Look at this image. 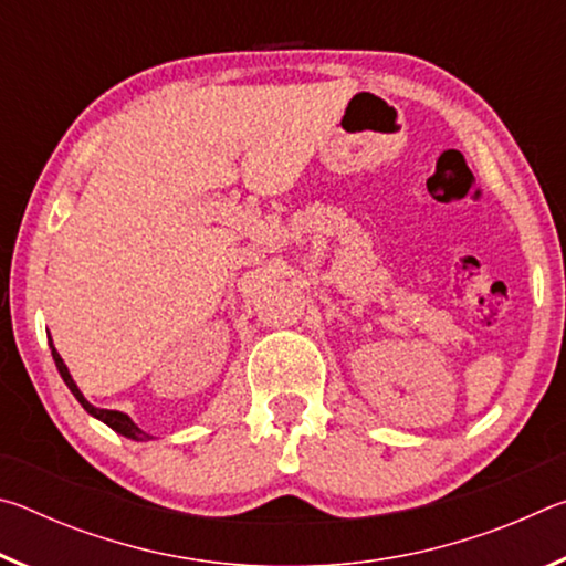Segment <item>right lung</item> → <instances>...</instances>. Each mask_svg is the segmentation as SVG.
I'll return each instance as SVG.
<instances>
[{
  "label": "right lung",
  "mask_w": 566,
  "mask_h": 566,
  "mask_svg": "<svg viewBox=\"0 0 566 566\" xmlns=\"http://www.w3.org/2000/svg\"><path fill=\"white\" fill-rule=\"evenodd\" d=\"M50 347H52V357H54V364H56V369H60V375H62V379H64V385L70 387V391L72 395L76 397V401H80V405L90 411L92 417H97V419H102L104 424L107 427H112L114 432H119V434H124L127 439H134V442H147V439H151L147 432H142V429L134 424V421L124 415V411H114V409H99V407H92L87 399H84V395L80 391V387L74 385V379H72V375H70V369H66V364L62 361V357H60V352L54 349V344H52V339H50Z\"/></svg>",
  "instance_id": "obj_1"
}]
</instances>
